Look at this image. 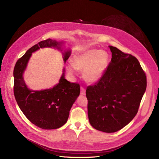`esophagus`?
<instances>
[{
    "mask_svg": "<svg viewBox=\"0 0 159 159\" xmlns=\"http://www.w3.org/2000/svg\"><path fill=\"white\" fill-rule=\"evenodd\" d=\"M80 93L81 95H85V89L84 88H82V87H81V92H80Z\"/></svg>",
    "mask_w": 159,
    "mask_h": 159,
    "instance_id": "34e87169",
    "label": "esophagus"
}]
</instances>
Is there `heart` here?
I'll return each instance as SVG.
<instances>
[{"instance_id": "1", "label": "heart", "mask_w": 159, "mask_h": 159, "mask_svg": "<svg viewBox=\"0 0 159 159\" xmlns=\"http://www.w3.org/2000/svg\"><path fill=\"white\" fill-rule=\"evenodd\" d=\"M72 65L68 66V71L74 73L75 70L83 71L84 80L89 83H96L101 80L109 64V55L107 52L97 49L81 51L74 56Z\"/></svg>"}]
</instances>
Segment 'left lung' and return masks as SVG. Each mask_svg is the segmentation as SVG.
Instances as JSON below:
<instances>
[{"label": "left lung", "instance_id": "left-lung-1", "mask_svg": "<svg viewBox=\"0 0 159 159\" xmlns=\"http://www.w3.org/2000/svg\"><path fill=\"white\" fill-rule=\"evenodd\" d=\"M111 61L104 75L86 89L89 121L95 129L114 133L131 122L147 88V77L134 56L109 46Z\"/></svg>", "mask_w": 159, "mask_h": 159}]
</instances>
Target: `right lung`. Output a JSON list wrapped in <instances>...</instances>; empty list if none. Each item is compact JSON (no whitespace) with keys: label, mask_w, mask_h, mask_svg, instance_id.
I'll return each instance as SVG.
<instances>
[{"label":"right lung","mask_w":159,"mask_h":159,"mask_svg":"<svg viewBox=\"0 0 159 159\" xmlns=\"http://www.w3.org/2000/svg\"><path fill=\"white\" fill-rule=\"evenodd\" d=\"M63 44L50 38L38 42L18 60L14 68V94L18 106L31 123L43 129H56L67 122L71 107L80 95V85L66 80L64 69L59 83L52 88L34 91L28 88L23 74L33 52L43 48H56L62 51ZM62 54L66 63L71 51H64Z\"/></svg>","instance_id":"add662e5"}]
</instances>
